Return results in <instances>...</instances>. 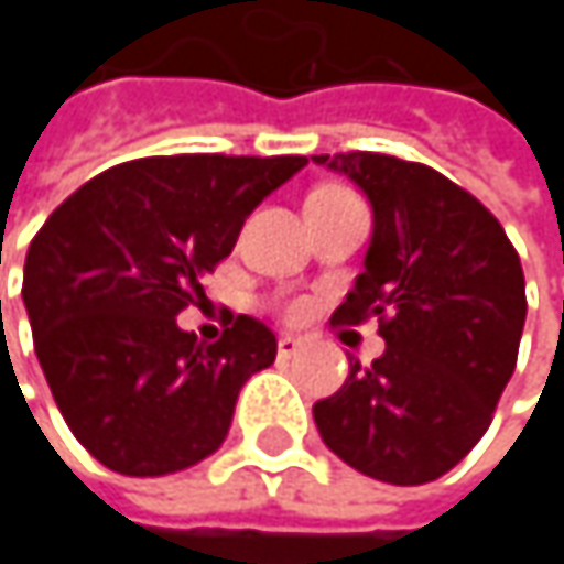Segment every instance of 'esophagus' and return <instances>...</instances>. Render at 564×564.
Listing matches in <instances>:
<instances>
[{
    "label": "esophagus",
    "mask_w": 564,
    "mask_h": 564,
    "mask_svg": "<svg viewBox=\"0 0 564 564\" xmlns=\"http://www.w3.org/2000/svg\"><path fill=\"white\" fill-rule=\"evenodd\" d=\"M300 349H303V339H296V336H281L278 339V356L281 359H293Z\"/></svg>",
    "instance_id": "1"
}]
</instances>
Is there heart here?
<instances>
[{
    "mask_svg": "<svg viewBox=\"0 0 564 564\" xmlns=\"http://www.w3.org/2000/svg\"><path fill=\"white\" fill-rule=\"evenodd\" d=\"M323 195H349L346 188H339V185H323V188H316L310 198H323ZM303 313V303H290L286 306V316H300Z\"/></svg>",
    "mask_w": 564,
    "mask_h": 564,
    "instance_id": "obj_1",
    "label": "heart"
}]
</instances>
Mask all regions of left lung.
<instances>
[{"instance_id":"8db88e82","label":"left lung","mask_w":564,"mask_h":564,"mask_svg":"<svg viewBox=\"0 0 564 564\" xmlns=\"http://www.w3.org/2000/svg\"><path fill=\"white\" fill-rule=\"evenodd\" d=\"M372 202L366 271L333 313L379 316L386 352L349 362L313 404L326 447L366 477L417 487L457 467L487 434L519 356L525 281L494 212L447 175L386 153L313 156Z\"/></svg>"}]
</instances>
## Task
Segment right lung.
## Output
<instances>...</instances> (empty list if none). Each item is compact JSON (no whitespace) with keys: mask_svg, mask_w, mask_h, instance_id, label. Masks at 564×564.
Wrapping results in <instances>:
<instances>
[{"mask_svg":"<svg viewBox=\"0 0 564 564\" xmlns=\"http://www.w3.org/2000/svg\"><path fill=\"white\" fill-rule=\"evenodd\" d=\"M303 156L182 153L120 163L67 195L32 238L22 300L70 434L123 477H166L221 447L241 386L278 336L231 313L215 343L175 316L205 300L245 218Z\"/></svg>","mask_w":564,"mask_h":564,"instance_id":"1","label":"right lung"}]
</instances>
